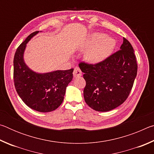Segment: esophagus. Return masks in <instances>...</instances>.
<instances>
[{"mask_svg": "<svg viewBox=\"0 0 154 154\" xmlns=\"http://www.w3.org/2000/svg\"><path fill=\"white\" fill-rule=\"evenodd\" d=\"M82 71H81L79 67H75L73 71V76L75 77H80L82 76Z\"/></svg>", "mask_w": 154, "mask_h": 154, "instance_id": "esophagus-1", "label": "esophagus"}]
</instances>
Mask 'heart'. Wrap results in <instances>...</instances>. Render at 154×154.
<instances>
[{
    "label": "heart",
    "instance_id": "b5f03b06",
    "mask_svg": "<svg viewBox=\"0 0 154 154\" xmlns=\"http://www.w3.org/2000/svg\"><path fill=\"white\" fill-rule=\"evenodd\" d=\"M116 43L113 38L100 32L92 33L80 47L82 51H88L85 55L87 60L92 64H97L105 60L111 55L116 48Z\"/></svg>",
    "mask_w": 154,
    "mask_h": 154
}]
</instances>
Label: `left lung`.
Instances as JSON below:
<instances>
[{
  "mask_svg": "<svg viewBox=\"0 0 154 154\" xmlns=\"http://www.w3.org/2000/svg\"><path fill=\"white\" fill-rule=\"evenodd\" d=\"M79 66L86 84L83 97L95 111H109L126 100L137 74L134 49L126 38L120 49L97 64L82 62Z\"/></svg>",
  "mask_w": 154,
  "mask_h": 154,
  "instance_id": "8db88e82",
  "label": "left lung"
}]
</instances>
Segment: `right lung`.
I'll return each instance as SVG.
<instances>
[{"instance_id":"1","label":"right lung","mask_w":154,"mask_h":154,"mask_svg":"<svg viewBox=\"0 0 154 154\" xmlns=\"http://www.w3.org/2000/svg\"><path fill=\"white\" fill-rule=\"evenodd\" d=\"M38 32L31 33L15 51L14 79L15 90L23 102L34 110L45 113L54 111L62 104L67 85L72 79L73 69L37 73L27 66L24 61L26 46Z\"/></svg>"}]
</instances>
